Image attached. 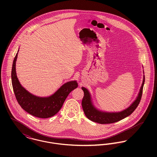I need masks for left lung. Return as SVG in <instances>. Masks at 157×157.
Segmentation results:
<instances>
[{
	"mask_svg": "<svg viewBox=\"0 0 157 157\" xmlns=\"http://www.w3.org/2000/svg\"><path fill=\"white\" fill-rule=\"evenodd\" d=\"M144 81L145 78L144 75L143 83L140 90L138 95L132 105L127 109L118 112H103L96 109L92 103L90 95L88 90L82 87V89L84 92V97L82 100V105L85 115L90 120L100 124L113 123L127 117L134 111L140 102Z\"/></svg>",
	"mask_w": 157,
	"mask_h": 157,
	"instance_id": "left-lung-1",
	"label": "left lung"
}]
</instances>
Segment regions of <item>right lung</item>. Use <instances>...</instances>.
I'll list each match as a JSON object with an SVG mask.
<instances>
[{
	"label": "right lung",
	"instance_id": "add662e5",
	"mask_svg": "<svg viewBox=\"0 0 157 157\" xmlns=\"http://www.w3.org/2000/svg\"><path fill=\"white\" fill-rule=\"evenodd\" d=\"M19 51V50H18ZM16 54L12 67L11 80L16 100L26 112L39 118H47L54 116L60 111L67 95L78 87L76 81L65 83L54 94L48 97H40L33 95L25 90L20 83L16 72Z\"/></svg>",
	"mask_w": 157,
	"mask_h": 157
}]
</instances>
